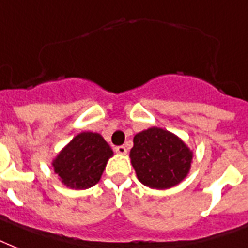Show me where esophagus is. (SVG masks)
Here are the masks:
<instances>
[{"label": "esophagus", "instance_id": "esophagus-1", "mask_svg": "<svg viewBox=\"0 0 248 248\" xmlns=\"http://www.w3.org/2000/svg\"><path fill=\"white\" fill-rule=\"evenodd\" d=\"M115 151L120 155H125L126 154V147L124 145H120V146H116L115 147Z\"/></svg>", "mask_w": 248, "mask_h": 248}]
</instances>
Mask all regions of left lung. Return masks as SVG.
<instances>
[{
	"label": "left lung",
	"mask_w": 248,
	"mask_h": 248,
	"mask_svg": "<svg viewBox=\"0 0 248 248\" xmlns=\"http://www.w3.org/2000/svg\"><path fill=\"white\" fill-rule=\"evenodd\" d=\"M130 160L138 180L153 189H170L189 173L193 153L184 142L160 128L134 136Z\"/></svg>",
	"instance_id": "8db88e82"
}]
</instances>
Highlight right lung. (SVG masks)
I'll use <instances>...</instances> for the list:
<instances>
[{"mask_svg":"<svg viewBox=\"0 0 248 248\" xmlns=\"http://www.w3.org/2000/svg\"><path fill=\"white\" fill-rule=\"evenodd\" d=\"M112 150L101 134L82 132L53 162L55 173L71 189H88L102 176Z\"/></svg>","mask_w":248,"mask_h":248,"instance_id":"1","label":"right lung"}]
</instances>
